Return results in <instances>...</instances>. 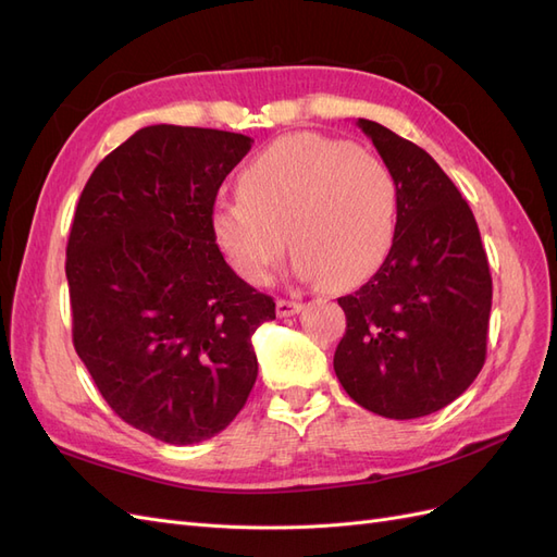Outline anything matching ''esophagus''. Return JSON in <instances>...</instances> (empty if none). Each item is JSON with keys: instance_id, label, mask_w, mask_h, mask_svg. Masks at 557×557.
Returning <instances> with one entry per match:
<instances>
[{"instance_id": "obj_1", "label": "esophagus", "mask_w": 557, "mask_h": 557, "mask_svg": "<svg viewBox=\"0 0 557 557\" xmlns=\"http://www.w3.org/2000/svg\"><path fill=\"white\" fill-rule=\"evenodd\" d=\"M301 311V301H293V299H278L276 301V313L281 318H288V315H295Z\"/></svg>"}]
</instances>
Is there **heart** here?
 Segmentation results:
<instances>
[{
  "mask_svg": "<svg viewBox=\"0 0 557 557\" xmlns=\"http://www.w3.org/2000/svg\"><path fill=\"white\" fill-rule=\"evenodd\" d=\"M397 183L356 144L297 132L269 144L242 172V193L218 197L211 234L246 283L264 285L295 250L299 278L348 288L372 276L393 246Z\"/></svg>",
  "mask_w": 557,
  "mask_h": 557,
  "instance_id": "heart-1",
  "label": "heart"
}]
</instances>
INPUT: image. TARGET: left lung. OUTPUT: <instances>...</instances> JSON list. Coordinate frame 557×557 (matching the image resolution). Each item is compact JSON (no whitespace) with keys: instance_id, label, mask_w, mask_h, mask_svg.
Returning <instances> with one entry per match:
<instances>
[{"instance_id":"8db88e82","label":"left lung","mask_w":557,"mask_h":557,"mask_svg":"<svg viewBox=\"0 0 557 557\" xmlns=\"http://www.w3.org/2000/svg\"><path fill=\"white\" fill-rule=\"evenodd\" d=\"M397 183V227L376 274L339 297L334 352L344 391L367 411L411 420L444 409L485 362L493 278L460 190L423 148L367 117L356 123Z\"/></svg>"}]
</instances>
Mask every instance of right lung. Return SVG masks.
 <instances>
[{
  "label": "right lung",
  "mask_w": 557,
  "mask_h": 557,
  "mask_svg": "<svg viewBox=\"0 0 557 557\" xmlns=\"http://www.w3.org/2000/svg\"><path fill=\"white\" fill-rule=\"evenodd\" d=\"M250 144L144 127L95 166L74 213V348L109 407L164 444H199L232 423L258 379L250 336L276 318L211 234L218 188Z\"/></svg>",
  "instance_id": "obj_1"
}]
</instances>
